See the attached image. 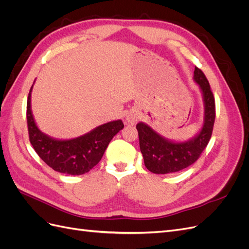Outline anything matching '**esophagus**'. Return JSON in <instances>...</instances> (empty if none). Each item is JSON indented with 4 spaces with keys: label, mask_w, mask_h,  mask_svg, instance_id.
I'll return each mask as SVG.
<instances>
[{
    "label": "esophagus",
    "mask_w": 249,
    "mask_h": 249,
    "mask_svg": "<svg viewBox=\"0 0 249 249\" xmlns=\"http://www.w3.org/2000/svg\"><path fill=\"white\" fill-rule=\"evenodd\" d=\"M137 119H138V117L135 114H129L125 117V122L129 124H135L137 122Z\"/></svg>",
    "instance_id": "esophagus-1"
}]
</instances>
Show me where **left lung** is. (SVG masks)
<instances>
[{
  "instance_id": "1",
  "label": "left lung",
  "mask_w": 249,
  "mask_h": 249,
  "mask_svg": "<svg viewBox=\"0 0 249 249\" xmlns=\"http://www.w3.org/2000/svg\"><path fill=\"white\" fill-rule=\"evenodd\" d=\"M194 80L199 85L205 102V123L198 135L186 142H172L163 138L143 123L136 125L139 145L145 167L158 175H166L189 167L196 162L212 136L215 123V99L209 81L195 66Z\"/></svg>"
}]
</instances>
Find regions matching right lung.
<instances>
[{
  "label": "right lung",
  "instance_id": "1",
  "mask_svg": "<svg viewBox=\"0 0 249 249\" xmlns=\"http://www.w3.org/2000/svg\"><path fill=\"white\" fill-rule=\"evenodd\" d=\"M31 89L27 101V124L29 140L40 159L55 171L80 176L99 163L109 142L124 129L122 120L95 127L84 136L71 140H56L41 133L36 126L31 112Z\"/></svg>",
  "mask_w": 249,
  "mask_h": 249
}]
</instances>
